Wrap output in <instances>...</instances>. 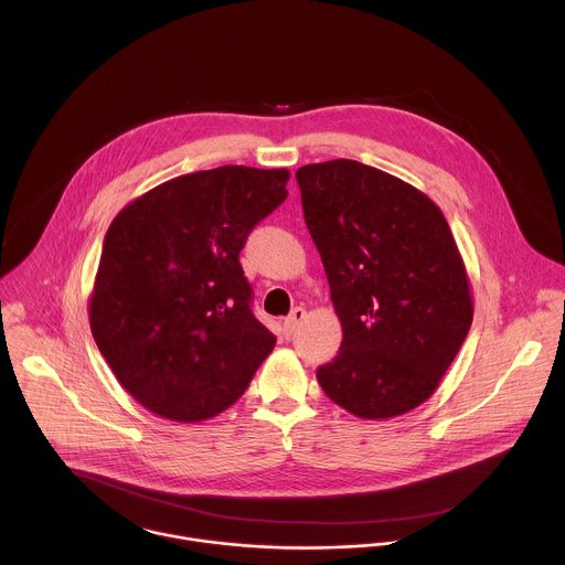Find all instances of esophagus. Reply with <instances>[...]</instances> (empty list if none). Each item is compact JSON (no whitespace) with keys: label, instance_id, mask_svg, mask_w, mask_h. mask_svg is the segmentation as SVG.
<instances>
[{"label":"esophagus","instance_id":"34e87169","mask_svg":"<svg viewBox=\"0 0 565 565\" xmlns=\"http://www.w3.org/2000/svg\"><path fill=\"white\" fill-rule=\"evenodd\" d=\"M307 320V309H302V307H296L291 313H289V318L285 320V328L289 330V332H294L300 323Z\"/></svg>","mask_w":565,"mask_h":565}]
</instances>
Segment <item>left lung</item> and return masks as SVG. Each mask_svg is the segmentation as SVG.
<instances>
[{
	"mask_svg": "<svg viewBox=\"0 0 565 565\" xmlns=\"http://www.w3.org/2000/svg\"><path fill=\"white\" fill-rule=\"evenodd\" d=\"M296 178L343 330L318 370L323 394L363 419L408 413L439 387L472 326L450 226L428 195L363 162H313Z\"/></svg>",
	"mask_w": 565,
	"mask_h": 565,
	"instance_id": "1",
	"label": "left lung"
}]
</instances>
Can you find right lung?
<instances>
[{
	"mask_svg": "<svg viewBox=\"0 0 565 565\" xmlns=\"http://www.w3.org/2000/svg\"><path fill=\"white\" fill-rule=\"evenodd\" d=\"M287 169L224 164L167 180L113 220L88 302L121 387L173 422L237 403L276 337L252 316L239 252L287 198Z\"/></svg>",
	"mask_w": 565,
	"mask_h": 565,
	"instance_id": "1",
	"label": "right lung"
}]
</instances>
